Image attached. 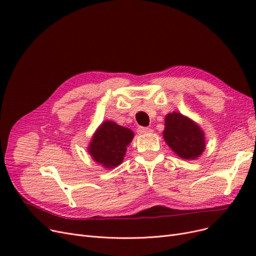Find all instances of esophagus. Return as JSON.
<instances>
[{
  "instance_id": "1",
  "label": "esophagus",
  "mask_w": 256,
  "mask_h": 256,
  "mask_svg": "<svg viewBox=\"0 0 256 256\" xmlns=\"http://www.w3.org/2000/svg\"><path fill=\"white\" fill-rule=\"evenodd\" d=\"M138 134H150V132H152V128H146V127H138Z\"/></svg>"
}]
</instances>
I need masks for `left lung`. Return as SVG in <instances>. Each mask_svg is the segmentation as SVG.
Instances as JSON below:
<instances>
[{"label":"left lung","instance_id":"8db88e82","mask_svg":"<svg viewBox=\"0 0 256 256\" xmlns=\"http://www.w3.org/2000/svg\"><path fill=\"white\" fill-rule=\"evenodd\" d=\"M164 136L172 150L184 159H196L205 150L203 131L180 113L173 112L166 116Z\"/></svg>","mask_w":256,"mask_h":256}]
</instances>
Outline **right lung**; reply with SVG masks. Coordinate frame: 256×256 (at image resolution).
I'll return each instance as SVG.
<instances>
[{
  "mask_svg": "<svg viewBox=\"0 0 256 256\" xmlns=\"http://www.w3.org/2000/svg\"><path fill=\"white\" fill-rule=\"evenodd\" d=\"M134 132L113 122H102L88 147V152L98 164L112 168L122 164Z\"/></svg>",
  "mask_w": 256,
  "mask_h": 256,
  "instance_id": "obj_1",
  "label": "right lung"
}]
</instances>
